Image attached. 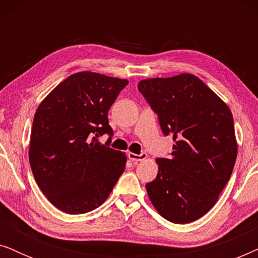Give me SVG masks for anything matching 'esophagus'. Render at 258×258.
Wrapping results in <instances>:
<instances>
[{
  "label": "esophagus",
  "mask_w": 258,
  "mask_h": 258,
  "mask_svg": "<svg viewBox=\"0 0 258 258\" xmlns=\"http://www.w3.org/2000/svg\"><path fill=\"white\" fill-rule=\"evenodd\" d=\"M128 157H129V160L133 161V162H141V161L146 160V158L148 157V155L146 153H142V154H140V155L134 154V153H129L128 154Z\"/></svg>",
  "instance_id": "obj_1"
}]
</instances>
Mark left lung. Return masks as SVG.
Instances as JSON below:
<instances>
[{"label":"left lung","mask_w":258,"mask_h":258,"mask_svg":"<svg viewBox=\"0 0 258 258\" xmlns=\"http://www.w3.org/2000/svg\"><path fill=\"white\" fill-rule=\"evenodd\" d=\"M139 90L175 142L170 158L156 160V178L146 185L150 202L172 223L199 220L217 202L237 157L230 108L188 73L142 80Z\"/></svg>","instance_id":"1"}]
</instances>
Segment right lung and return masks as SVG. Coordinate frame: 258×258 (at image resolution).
I'll return each instance as SVG.
<instances>
[{"label":"right lung","mask_w":258,"mask_h":258,"mask_svg":"<svg viewBox=\"0 0 258 258\" xmlns=\"http://www.w3.org/2000/svg\"><path fill=\"white\" fill-rule=\"evenodd\" d=\"M128 80L93 72L73 74L38 105L30 134L35 181L52 206L70 215L103 204L123 174L125 153L102 144L112 135L108 111Z\"/></svg>","instance_id":"right-lung-1"}]
</instances>
